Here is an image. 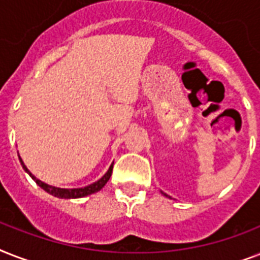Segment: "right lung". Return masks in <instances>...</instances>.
I'll use <instances>...</instances> for the list:
<instances>
[{"label": "right lung", "mask_w": 260, "mask_h": 260, "mask_svg": "<svg viewBox=\"0 0 260 260\" xmlns=\"http://www.w3.org/2000/svg\"><path fill=\"white\" fill-rule=\"evenodd\" d=\"M18 158H20V156H18ZM20 162H21L22 165V169L29 174L30 177H32V179H34V181L36 182V183H38L43 190H46L47 193L52 194V196H55V197H58V198H82L85 197V196H89V194L97 193V191H100V190L105 186L106 182L109 181L110 175H112V170H113V165H112V166L109 167L108 173H106L101 179H98L97 182H94V183L86 186V187H79V189H60V187H54V186H50V185H47V183H44V182L39 181L38 178H35L34 175L29 173V170L24 166V163H22L21 159H20Z\"/></svg>", "instance_id": "right-lung-1"}]
</instances>
